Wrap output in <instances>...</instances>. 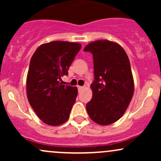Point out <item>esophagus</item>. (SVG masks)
<instances>
[{"mask_svg":"<svg viewBox=\"0 0 161 161\" xmlns=\"http://www.w3.org/2000/svg\"><path fill=\"white\" fill-rule=\"evenodd\" d=\"M78 88H79V91H82V90L84 89L85 87H84V86H79V87H78Z\"/></svg>","mask_w":161,"mask_h":161,"instance_id":"34e87169","label":"esophagus"}]
</instances>
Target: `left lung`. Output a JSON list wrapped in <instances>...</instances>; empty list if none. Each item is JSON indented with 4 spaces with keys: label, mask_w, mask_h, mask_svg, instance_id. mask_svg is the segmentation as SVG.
<instances>
[{
    "label": "left lung",
    "mask_w": 161,
    "mask_h": 161,
    "mask_svg": "<svg viewBox=\"0 0 161 161\" xmlns=\"http://www.w3.org/2000/svg\"><path fill=\"white\" fill-rule=\"evenodd\" d=\"M84 51L93 55L95 75L87 112L97 124H112L124 114L133 95L134 80L129 57L120 45L108 40L92 42Z\"/></svg>",
    "instance_id": "1"
}]
</instances>
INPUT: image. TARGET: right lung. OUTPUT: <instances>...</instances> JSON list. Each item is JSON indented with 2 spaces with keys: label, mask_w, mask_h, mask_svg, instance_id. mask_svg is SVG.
<instances>
[{
  "label": "right lung",
  "mask_w": 161,
  "mask_h": 161,
  "mask_svg": "<svg viewBox=\"0 0 161 161\" xmlns=\"http://www.w3.org/2000/svg\"><path fill=\"white\" fill-rule=\"evenodd\" d=\"M79 43L55 41L33 53L26 79L28 101L41 120L56 126L67 121L76 99V87L62 85L61 77L80 51Z\"/></svg>",
  "instance_id": "obj_1"
}]
</instances>
